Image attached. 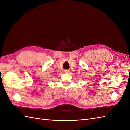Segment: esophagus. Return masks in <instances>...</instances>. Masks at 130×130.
<instances>
[{
	"label": "esophagus",
	"instance_id": "34e87169",
	"mask_svg": "<svg viewBox=\"0 0 130 130\" xmlns=\"http://www.w3.org/2000/svg\"><path fill=\"white\" fill-rule=\"evenodd\" d=\"M66 73H68L69 72V70H68V69H66V70H64V71Z\"/></svg>",
	"mask_w": 130,
	"mask_h": 130
}]
</instances>
